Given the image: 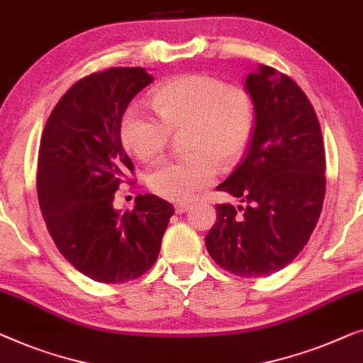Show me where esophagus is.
<instances>
[{
  "mask_svg": "<svg viewBox=\"0 0 363 363\" xmlns=\"http://www.w3.org/2000/svg\"><path fill=\"white\" fill-rule=\"evenodd\" d=\"M188 209H190V204H188V203H177V204H175V211H177V214L186 213Z\"/></svg>",
  "mask_w": 363,
  "mask_h": 363,
  "instance_id": "obj_1",
  "label": "esophagus"
}]
</instances>
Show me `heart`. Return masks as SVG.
I'll list each match as a JSON object with an SVG mask.
<instances>
[{"label": "heart", "instance_id": "b5f03b06", "mask_svg": "<svg viewBox=\"0 0 363 363\" xmlns=\"http://www.w3.org/2000/svg\"><path fill=\"white\" fill-rule=\"evenodd\" d=\"M150 99L159 118L140 104H130L121 118L124 149L140 162H152L167 149L170 134L183 130V149L191 152L150 172L149 188L157 196L186 201L216 178V160L230 167L244 155L255 124L254 101L245 88L191 73L164 82Z\"/></svg>", "mask_w": 363, "mask_h": 363}]
</instances>
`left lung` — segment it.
Returning a JSON list of instances; mask_svg holds the SVG:
<instances>
[{"label":"left lung","instance_id":"8db88e82","mask_svg":"<svg viewBox=\"0 0 363 363\" xmlns=\"http://www.w3.org/2000/svg\"><path fill=\"white\" fill-rule=\"evenodd\" d=\"M244 86L254 101V133L216 190L245 204H216L206 249L224 270L259 278L285 269L311 238L324 201L325 157L316 113L290 77L259 65Z\"/></svg>","mask_w":363,"mask_h":363}]
</instances>
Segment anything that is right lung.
<instances>
[{"mask_svg": "<svg viewBox=\"0 0 363 363\" xmlns=\"http://www.w3.org/2000/svg\"><path fill=\"white\" fill-rule=\"evenodd\" d=\"M152 82L140 67L91 73L60 98L42 133V216L60 254L94 281L124 283L144 275L175 213L150 193L135 198L133 211L113 208L114 193L134 170L121 143V118Z\"/></svg>", "mask_w": 363, "mask_h": 363, "instance_id": "obj_1", "label": "right lung"}]
</instances>
